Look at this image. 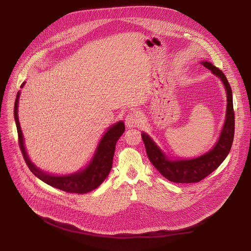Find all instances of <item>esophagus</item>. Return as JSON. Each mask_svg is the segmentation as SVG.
<instances>
[{"label":"esophagus","mask_w":251,"mask_h":251,"mask_svg":"<svg viewBox=\"0 0 251 251\" xmlns=\"http://www.w3.org/2000/svg\"><path fill=\"white\" fill-rule=\"evenodd\" d=\"M141 122V117L140 115L136 114V113H129L126 115L125 118V125L127 128H132V127H136L140 124Z\"/></svg>","instance_id":"1"}]
</instances>
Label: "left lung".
Masks as SVG:
<instances>
[{"mask_svg": "<svg viewBox=\"0 0 251 251\" xmlns=\"http://www.w3.org/2000/svg\"><path fill=\"white\" fill-rule=\"evenodd\" d=\"M201 64L221 79L227 91L226 120L215 148L195 159L172 161L168 159L147 133L143 132L141 134L151 163L165 178L175 183H196L204 179L226 159L233 143L235 116L231 86L225 74L216 66L205 61L201 62Z\"/></svg>", "mask_w": 251, "mask_h": 251, "instance_id": "8db88e82", "label": "left lung"}]
</instances>
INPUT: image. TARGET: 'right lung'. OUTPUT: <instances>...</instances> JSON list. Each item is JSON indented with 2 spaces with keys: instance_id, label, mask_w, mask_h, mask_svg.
<instances>
[{
  "instance_id": "right-lung-1",
  "label": "right lung",
  "mask_w": 251,
  "mask_h": 251,
  "mask_svg": "<svg viewBox=\"0 0 251 251\" xmlns=\"http://www.w3.org/2000/svg\"><path fill=\"white\" fill-rule=\"evenodd\" d=\"M25 82L21 84L23 87ZM20 97V91L17 92L15 104H14V118L17 127L18 132V140H19V147L22 151L23 157L26 162V165L28 166L29 170L35 175L38 179H41L49 185L63 190L65 192L69 193H79L83 194L90 192L94 189L98 188L103 180L108 177L110 171L113 165V157L115 152L116 143L118 139L122 136L125 130V125L122 121L118 122L111 126L107 132H105L100 139L96 153L90 161L89 165L82 171H78V172L66 176H55L48 174L44 171L39 170L35 167L29 157L26 153V150L24 147V140L22 131L20 128V123L18 120V100Z\"/></svg>"
}]
</instances>
